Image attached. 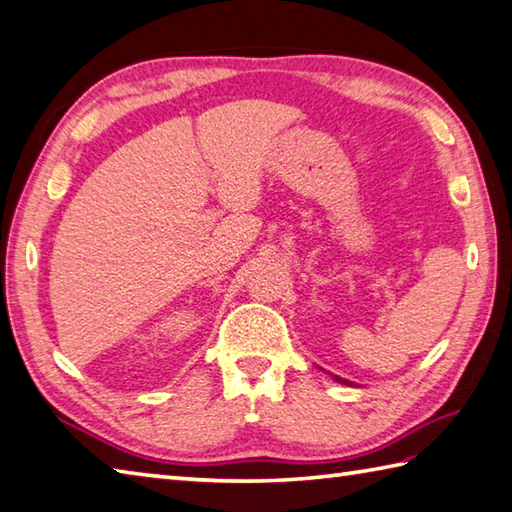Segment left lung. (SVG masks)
<instances>
[{
    "label": "left lung",
    "mask_w": 512,
    "mask_h": 512,
    "mask_svg": "<svg viewBox=\"0 0 512 512\" xmlns=\"http://www.w3.org/2000/svg\"><path fill=\"white\" fill-rule=\"evenodd\" d=\"M333 380H336V382H340V384H347V387H351V384H353V382H349V380H344V378H338V375H333Z\"/></svg>",
    "instance_id": "8db88e82"
}]
</instances>
